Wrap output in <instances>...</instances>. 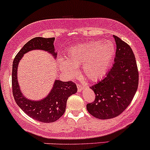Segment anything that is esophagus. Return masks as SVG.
<instances>
[{
	"instance_id": "34e87169",
	"label": "esophagus",
	"mask_w": 150,
	"mask_h": 150,
	"mask_svg": "<svg viewBox=\"0 0 150 150\" xmlns=\"http://www.w3.org/2000/svg\"><path fill=\"white\" fill-rule=\"evenodd\" d=\"M77 88H78L79 92H81L83 90V87L81 85H80V84H78V85H77Z\"/></svg>"
}]
</instances>
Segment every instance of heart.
Returning a JSON list of instances; mask_svg holds the SVG:
<instances>
[{
	"label": "heart",
	"mask_w": 150,
	"mask_h": 150,
	"mask_svg": "<svg viewBox=\"0 0 150 150\" xmlns=\"http://www.w3.org/2000/svg\"><path fill=\"white\" fill-rule=\"evenodd\" d=\"M115 53V47L112 42H89L71 48L67 60L59 59L58 65L61 71L69 76L76 74V67L82 66L86 77L96 81L106 74Z\"/></svg>",
	"instance_id": "heart-1"
}]
</instances>
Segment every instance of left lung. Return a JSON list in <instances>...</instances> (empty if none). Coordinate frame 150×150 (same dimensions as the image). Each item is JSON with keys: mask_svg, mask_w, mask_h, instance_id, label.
I'll use <instances>...</instances> for the list:
<instances>
[{"mask_svg": "<svg viewBox=\"0 0 150 150\" xmlns=\"http://www.w3.org/2000/svg\"><path fill=\"white\" fill-rule=\"evenodd\" d=\"M116 43L113 66L106 76L91 87L95 100L86 105L88 112L98 119L118 116L129 105L137 91L139 74L135 57L130 47L113 35Z\"/></svg>", "mask_w": 150, "mask_h": 150, "instance_id": "obj_1", "label": "left lung"}]
</instances>
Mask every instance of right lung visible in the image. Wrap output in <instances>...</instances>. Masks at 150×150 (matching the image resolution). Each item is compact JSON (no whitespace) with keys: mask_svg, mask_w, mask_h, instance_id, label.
Segmentation results:
<instances>
[{"mask_svg":"<svg viewBox=\"0 0 150 150\" xmlns=\"http://www.w3.org/2000/svg\"><path fill=\"white\" fill-rule=\"evenodd\" d=\"M55 38H35L27 42L13 60L12 71L13 94L16 103L30 117L42 122H52L59 119L66 110L68 98L77 92L76 86L71 81L55 80L53 87L46 97L39 100H30L22 93L18 81V64L23 55L35 50H43L56 59L54 42Z\"/></svg>","mask_w":150,"mask_h":150,"instance_id":"add662e5","label":"right lung"}]
</instances>
